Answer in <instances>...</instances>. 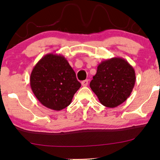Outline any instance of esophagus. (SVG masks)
<instances>
[{
    "instance_id": "1",
    "label": "esophagus",
    "mask_w": 160,
    "mask_h": 160,
    "mask_svg": "<svg viewBox=\"0 0 160 160\" xmlns=\"http://www.w3.org/2000/svg\"><path fill=\"white\" fill-rule=\"evenodd\" d=\"M82 85L83 87H87L88 85V80H84L82 82Z\"/></svg>"
}]
</instances>
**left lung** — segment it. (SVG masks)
<instances>
[{
    "instance_id": "8db88e82",
    "label": "left lung",
    "mask_w": 160,
    "mask_h": 160,
    "mask_svg": "<svg viewBox=\"0 0 160 160\" xmlns=\"http://www.w3.org/2000/svg\"><path fill=\"white\" fill-rule=\"evenodd\" d=\"M135 73L132 65L122 58L102 61L89 86L100 103L115 108L130 97L135 86Z\"/></svg>"
}]
</instances>
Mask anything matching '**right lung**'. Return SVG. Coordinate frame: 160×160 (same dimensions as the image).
I'll return each mask as SVG.
<instances>
[{
    "instance_id": "obj_1",
    "label": "right lung",
    "mask_w": 160,
    "mask_h": 160,
    "mask_svg": "<svg viewBox=\"0 0 160 160\" xmlns=\"http://www.w3.org/2000/svg\"><path fill=\"white\" fill-rule=\"evenodd\" d=\"M30 84L38 101L54 111L68 106L81 87L66 58L55 52L46 54L36 63Z\"/></svg>"
}]
</instances>
